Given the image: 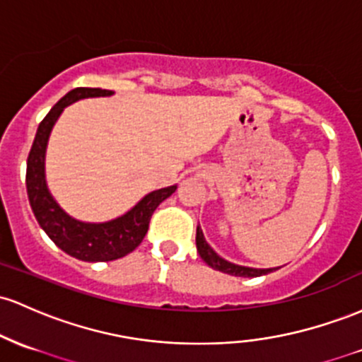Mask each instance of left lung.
Masks as SVG:
<instances>
[{"label":"left lung","instance_id":"8db88e82","mask_svg":"<svg viewBox=\"0 0 362 362\" xmlns=\"http://www.w3.org/2000/svg\"><path fill=\"white\" fill-rule=\"evenodd\" d=\"M196 245H197V252L202 257L206 264L211 266L213 269H218V272L226 273V275L232 276H244V278H252V276H261V275H268V273L275 272L278 268H249V266H240L235 263H230V261L223 259L221 256H218L216 252L213 251L211 245L208 244L204 239V233H202L201 226H197L196 232Z\"/></svg>","mask_w":362,"mask_h":362}]
</instances>
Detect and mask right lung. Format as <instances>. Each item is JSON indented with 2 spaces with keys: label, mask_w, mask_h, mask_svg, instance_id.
<instances>
[{
  "label": "right lung",
  "mask_w": 362,
  "mask_h": 362,
  "mask_svg": "<svg viewBox=\"0 0 362 362\" xmlns=\"http://www.w3.org/2000/svg\"><path fill=\"white\" fill-rule=\"evenodd\" d=\"M111 94H115L113 90L90 89V87H77L65 94L51 108L45 120L39 123L34 144L27 158V196L35 220L62 251L87 263L120 259L132 252L148 233L149 220L154 209L177 190V185L153 190L125 214L103 223L75 220L51 196L46 184V148L51 130L59 115L66 106L78 99L106 98Z\"/></svg>",
  "instance_id": "add662e5"
}]
</instances>
